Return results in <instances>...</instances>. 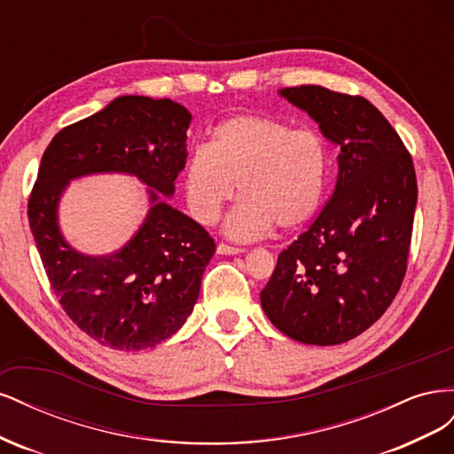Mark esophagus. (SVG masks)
Returning <instances> with one entry per match:
<instances>
[{
    "mask_svg": "<svg viewBox=\"0 0 454 454\" xmlns=\"http://www.w3.org/2000/svg\"><path fill=\"white\" fill-rule=\"evenodd\" d=\"M244 248H239V246H231V244H217V254L222 255H235V254H242Z\"/></svg>",
    "mask_w": 454,
    "mask_h": 454,
    "instance_id": "34e87169",
    "label": "esophagus"
}]
</instances>
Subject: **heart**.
Wrapping results in <instances>:
<instances>
[{"label": "heart", "instance_id": "heart-1", "mask_svg": "<svg viewBox=\"0 0 454 454\" xmlns=\"http://www.w3.org/2000/svg\"><path fill=\"white\" fill-rule=\"evenodd\" d=\"M327 182V149L322 136L292 129L267 115L223 121L212 144H199L184 168L187 204L199 222L212 225L223 206L244 197L227 217L239 239L303 227L318 212Z\"/></svg>", "mask_w": 454, "mask_h": 454}]
</instances>
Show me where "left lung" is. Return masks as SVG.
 Returning <instances> with one entry per match:
<instances>
[{"label": "left lung", "instance_id": "8db88e82", "mask_svg": "<svg viewBox=\"0 0 454 454\" xmlns=\"http://www.w3.org/2000/svg\"><path fill=\"white\" fill-rule=\"evenodd\" d=\"M280 96L339 147V174L316 222L280 252L261 307L287 337L340 345L373 325L400 292L419 193L413 159L362 96L318 85Z\"/></svg>", "mask_w": 454, "mask_h": 454}]
</instances>
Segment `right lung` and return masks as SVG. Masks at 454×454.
Here are the masks:
<instances>
[{
    "mask_svg": "<svg viewBox=\"0 0 454 454\" xmlns=\"http://www.w3.org/2000/svg\"><path fill=\"white\" fill-rule=\"evenodd\" d=\"M191 114L168 98L119 96L102 112L62 129L41 157L28 200L30 229L52 292L70 320L100 345L144 350L180 329L193 312L215 252L202 225L172 208L185 168ZM119 171L150 189V210L121 251L85 256L65 242L58 202L75 176Z\"/></svg>",
    "mask_w": 454,
    "mask_h": 454,
    "instance_id": "add662e5",
    "label": "right lung"
}]
</instances>
